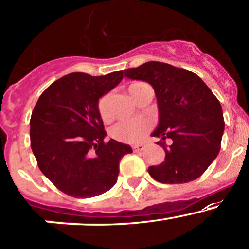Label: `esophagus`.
<instances>
[{"label": "esophagus", "mask_w": 249, "mask_h": 249, "mask_svg": "<svg viewBox=\"0 0 249 249\" xmlns=\"http://www.w3.org/2000/svg\"><path fill=\"white\" fill-rule=\"evenodd\" d=\"M144 147H145V145H144V144H142V143H138V144H135V145H132V149H133V151H135V152L142 151V150H144Z\"/></svg>", "instance_id": "obj_1"}]
</instances>
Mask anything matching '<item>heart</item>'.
Instances as JSON below:
<instances>
[{
	"mask_svg": "<svg viewBox=\"0 0 249 249\" xmlns=\"http://www.w3.org/2000/svg\"><path fill=\"white\" fill-rule=\"evenodd\" d=\"M146 85L142 81H133L129 85L127 89H129L130 94L133 95L139 87ZM110 94H104L98 100V113H99L100 118L105 122L111 119V108H110ZM149 123L145 119H129L120 122L117 125H114L113 129L111 130V136L116 141L122 142V143H136L139 142L149 130Z\"/></svg>",
	"mask_w": 249,
	"mask_h": 249,
	"instance_id": "obj_1",
	"label": "heart"
}]
</instances>
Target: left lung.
I'll return each mask as SVG.
<instances>
[{
  "label": "left lung",
  "instance_id": "8db88e82",
  "mask_svg": "<svg viewBox=\"0 0 249 249\" xmlns=\"http://www.w3.org/2000/svg\"><path fill=\"white\" fill-rule=\"evenodd\" d=\"M125 76L154 87L160 122L152 136L162 138L164 162L149 166L150 176L166 184L198 178L221 149L225 120L221 104L203 80L184 68L149 61L124 71ZM172 139L166 146L165 139Z\"/></svg>",
  "mask_w": 249,
  "mask_h": 249
}]
</instances>
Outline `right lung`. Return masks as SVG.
<instances>
[{
    "label": "right lung",
    "mask_w": 249,
    "mask_h": 249,
    "mask_svg": "<svg viewBox=\"0 0 249 249\" xmlns=\"http://www.w3.org/2000/svg\"><path fill=\"white\" fill-rule=\"evenodd\" d=\"M123 71L102 76L71 73L40 95L31 117V146L42 174L62 193L93 197L117 182L119 162L130 145L110 139L98 100L123 79Z\"/></svg>",
    "instance_id": "1"
}]
</instances>
